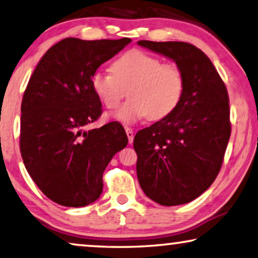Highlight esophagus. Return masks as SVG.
<instances>
[{
  "instance_id": "1",
  "label": "esophagus",
  "mask_w": 258,
  "mask_h": 258,
  "mask_svg": "<svg viewBox=\"0 0 258 258\" xmlns=\"http://www.w3.org/2000/svg\"><path fill=\"white\" fill-rule=\"evenodd\" d=\"M125 133H126V136H128L129 143H133V142H134V130L132 128H128V126H125Z\"/></svg>"
}]
</instances>
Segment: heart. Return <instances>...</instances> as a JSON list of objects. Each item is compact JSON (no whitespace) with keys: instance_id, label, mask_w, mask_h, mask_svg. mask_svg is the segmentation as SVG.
I'll return each instance as SVG.
<instances>
[{"instance_id":"1","label":"heart","mask_w":258,"mask_h":258,"mask_svg":"<svg viewBox=\"0 0 258 258\" xmlns=\"http://www.w3.org/2000/svg\"><path fill=\"white\" fill-rule=\"evenodd\" d=\"M113 73L98 72L92 88L108 109H115L128 89L130 100L113 117L132 124L143 117L159 120L178 107L185 91V77L175 64H163L159 58L141 50L123 53L111 65Z\"/></svg>"}]
</instances>
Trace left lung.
Masks as SVG:
<instances>
[{"label":"left lung","instance_id":"1","mask_svg":"<svg viewBox=\"0 0 258 258\" xmlns=\"http://www.w3.org/2000/svg\"><path fill=\"white\" fill-rule=\"evenodd\" d=\"M137 44L173 60L185 77L178 107L134 138L138 181L157 204H187L210 187L221 169L230 137L226 85L211 59L192 44Z\"/></svg>","mask_w":258,"mask_h":258}]
</instances>
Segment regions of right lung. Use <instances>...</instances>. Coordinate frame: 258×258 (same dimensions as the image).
I'll list each match as a JSON object with an SVG mask.
<instances>
[{"label": "right lung", "instance_id": "right-lung-1", "mask_svg": "<svg viewBox=\"0 0 258 258\" xmlns=\"http://www.w3.org/2000/svg\"><path fill=\"white\" fill-rule=\"evenodd\" d=\"M130 42L65 38L48 48L30 78L21 107V155L40 191L61 206L94 203L103 171L128 144L118 122L88 132L84 126L102 114L92 77Z\"/></svg>", "mask_w": 258, "mask_h": 258}]
</instances>
